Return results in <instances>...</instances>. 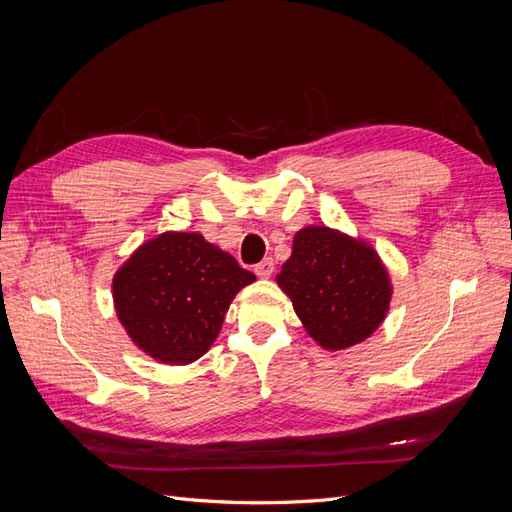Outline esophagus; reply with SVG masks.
Returning a JSON list of instances; mask_svg holds the SVG:
<instances>
[{
  "label": "esophagus",
  "mask_w": 512,
  "mask_h": 512,
  "mask_svg": "<svg viewBox=\"0 0 512 512\" xmlns=\"http://www.w3.org/2000/svg\"><path fill=\"white\" fill-rule=\"evenodd\" d=\"M273 269H275V262H273V258H265V260L258 262V265L254 267L256 275H258V277H262V280H269V277L273 275Z\"/></svg>",
  "instance_id": "1"
}]
</instances>
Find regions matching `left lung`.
Wrapping results in <instances>:
<instances>
[{"label":"left lung","mask_w":512,"mask_h":512,"mask_svg":"<svg viewBox=\"0 0 512 512\" xmlns=\"http://www.w3.org/2000/svg\"><path fill=\"white\" fill-rule=\"evenodd\" d=\"M303 329L324 350L365 342L389 314L393 284L374 245L329 226H305L275 275Z\"/></svg>","instance_id":"8db88e82"}]
</instances>
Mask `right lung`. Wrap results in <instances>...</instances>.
Here are the masks:
<instances>
[{"label": "right lung", "mask_w": 512, "mask_h": 512, "mask_svg": "<svg viewBox=\"0 0 512 512\" xmlns=\"http://www.w3.org/2000/svg\"><path fill=\"white\" fill-rule=\"evenodd\" d=\"M256 275L200 232L147 239L113 275V305L138 350L164 365L200 359L222 331L232 299Z\"/></svg>", "instance_id": "add662e5"}]
</instances>
